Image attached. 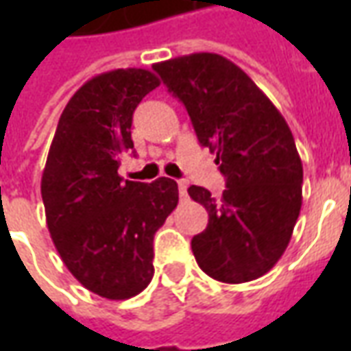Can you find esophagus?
Wrapping results in <instances>:
<instances>
[{
    "instance_id": "1",
    "label": "esophagus",
    "mask_w": 351,
    "mask_h": 351,
    "mask_svg": "<svg viewBox=\"0 0 351 351\" xmlns=\"http://www.w3.org/2000/svg\"><path fill=\"white\" fill-rule=\"evenodd\" d=\"M178 193H180V197H186L188 195V182L186 180H180L178 182Z\"/></svg>"
}]
</instances>
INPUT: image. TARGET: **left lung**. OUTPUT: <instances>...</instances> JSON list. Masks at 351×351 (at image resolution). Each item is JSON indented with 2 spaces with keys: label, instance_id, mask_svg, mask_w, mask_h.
Instances as JSON below:
<instances>
[{
  "label": "left lung",
  "instance_id": "1",
  "mask_svg": "<svg viewBox=\"0 0 351 351\" xmlns=\"http://www.w3.org/2000/svg\"><path fill=\"white\" fill-rule=\"evenodd\" d=\"M182 101L199 143L226 176L220 201L201 186L188 193L208 213L191 239L199 267L218 282H250L286 252L302 205V163L289 125L246 73L213 52L154 64Z\"/></svg>",
  "mask_w": 351,
  "mask_h": 351
}]
</instances>
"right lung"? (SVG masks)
I'll return each instance as SVG.
<instances>
[{
    "mask_svg": "<svg viewBox=\"0 0 351 351\" xmlns=\"http://www.w3.org/2000/svg\"><path fill=\"white\" fill-rule=\"evenodd\" d=\"M160 86L148 69L101 73L75 92L60 116L41 178L52 243L92 293L123 301L154 276V235L178 203L175 180L118 175L133 148V110Z\"/></svg>",
    "mask_w": 351,
    "mask_h": 351,
    "instance_id": "1",
    "label": "right lung"
}]
</instances>
